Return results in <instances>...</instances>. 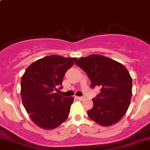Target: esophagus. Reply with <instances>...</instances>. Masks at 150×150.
Returning <instances> with one entry per match:
<instances>
[{
  "instance_id": "esophagus-1",
  "label": "esophagus",
  "mask_w": 150,
  "mask_h": 150,
  "mask_svg": "<svg viewBox=\"0 0 150 150\" xmlns=\"http://www.w3.org/2000/svg\"><path fill=\"white\" fill-rule=\"evenodd\" d=\"M77 99H79V100L82 101V100H83L84 99H85V97H84V96H77Z\"/></svg>"
}]
</instances>
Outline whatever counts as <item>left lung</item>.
I'll list each match as a JSON object with an SVG mask.
<instances>
[{
    "label": "left lung",
    "mask_w": 150,
    "mask_h": 150,
    "mask_svg": "<svg viewBox=\"0 0 150 150\" xmlns=\"http://www.w3.org/2000/svg\"><path fill=\"white\" fill-rule=\"evenodd\" d=\"M91 79V86L101 88L93 99L88 116L102 126H110L125 115L132 96V78L122 64L106 57L92 54L76 61Z\"/></svg>",
    "instance_id": "left-lung-1"
}]
</instances>
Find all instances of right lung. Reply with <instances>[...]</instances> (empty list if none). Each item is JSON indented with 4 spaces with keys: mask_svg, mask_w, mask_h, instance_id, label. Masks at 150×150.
<instances>
[{
    "mask_svg": "<svg viewBox=\"0 0 150 150\" xmlns=\"http://www.w3.org/2000/svg\"><path fill=\"white\" fill-rule=\"evenodd\" d=\"M76 59L59 55L45 57L31 63L23 75V104L31 120L40 127L54 129L68 119L74 97H64L54 91L62 89L64 75Z\"/></svg>",
    "mask_w": 150,
    "mask_h": 150,
    "instance_id": "obj_1",
    "label": "right lung"
}]
</instances>
